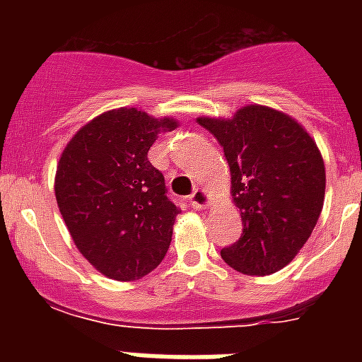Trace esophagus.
Returning <instances> with one entry per match:
<instances>
[{"mask_svg": "<svg viewBox=\"0 0 362 362\" xmlns=\"http://www.w3.org/2000/svg\"><path fill=\"white\" fill-rule=\"evenodd\" d=\"M189 204H192L193 209H197V210H204V209H209L210 204H212V199H210V195L204 189H195V192L189 195Z\"/></svg>", "mask_w": 362, "mask_h": 362, "instance_id": "obj_1", "label": "esophagus"}]
</instances>
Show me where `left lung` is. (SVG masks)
Wrapping results in <instances>:
<instances>
[{"label": "left lung", "mask_w": 362, "mask_h": 362, "mask_svg": "<svg viewBox=\"0 0 362 362\" xmlns=\"http://www.w3.org/2000/svg\"><path fill=\"white\" fill-rule=\"evenodd\" d=\"M218 139L231 170L242 237L221 250L229 267L269 276L293 261L320 220L325 165L303 125L280 110L247 105L227 120L197 118Z\"/></svg>", "instance_id": "1"}]
</instances>
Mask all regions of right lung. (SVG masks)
Masks as SVG:
<instances>
[{
	"label": "right lung",
	"mask_w": 362,
	"mask_h": 362,
	"mask_svg": "<svg viewBox=\"0 0 362 362\" xmlns=\"http://www.w3.org/2000/svg\"><path fill=\"white\" fill-rule=\"evenodd\" d=\"M176 125L127 107L109 110L76 131L59 158L54 192L65 226L78 252L112 280H139L169 250L180 209L148 150Z\"/></svg>",
	"instance_id": "add662e5"
}]
</instances>
